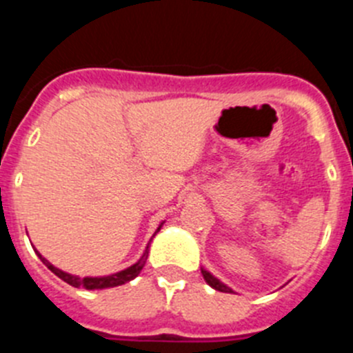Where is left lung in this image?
Instances as JSON below:
<instances>
[{"label": "left lung", "instance_id": "8db88e82", "mask_svg": "<svg viewBox=\"0 0 353 353\" xmlns=\"http://www.w3.org/2000/svg\"><path fill=\"white\" fill-rule=\"evenodd\" d=\"M201 274H203V277H205V281L208 283V285L212 286V288H215V290H219V292H226V293H232V288H228L226 285H223V283L219 281V279H215L214 276H212L210 272H207V270L205 269H201Z\"/></svg>", "mask_w": 353, "mask_h": 353}]
</instances>
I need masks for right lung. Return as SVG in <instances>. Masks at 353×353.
<instances>
[{
	"instance_id": "1",
	"label": "right lung",
	"mask_w": 353,
	"mask_h": 353,
	"mask_svg": "<svg viewBox=\"0 0 353 353\" xmlns=\"http://www.w3.org/2000/svg\"><path fill=\"white\" fill-rule=\"evenodd\" d=\"M159 230H161V226L157 228V232H159ZM157 232H155V233H157ZM37 254H39V258L43 261V263L48 265V269L51 270V272H54L56 276L60 277V279H63L65 283H68V285L74 286V288L102 290V288H113V286H120V285H125V283L132 281L134 277L138 276V274L143 270V267H145L146 258H148V248H146V251L143 252V256L139 258L138 263H134L132 267H129V269H125V270H121V272L111 274V276H105V277H77V276H72V274H67V272H63V270L52 267V265L49 263L46 258H42V254H40V252H37Z\"/></svg>"
}]
</instances>
